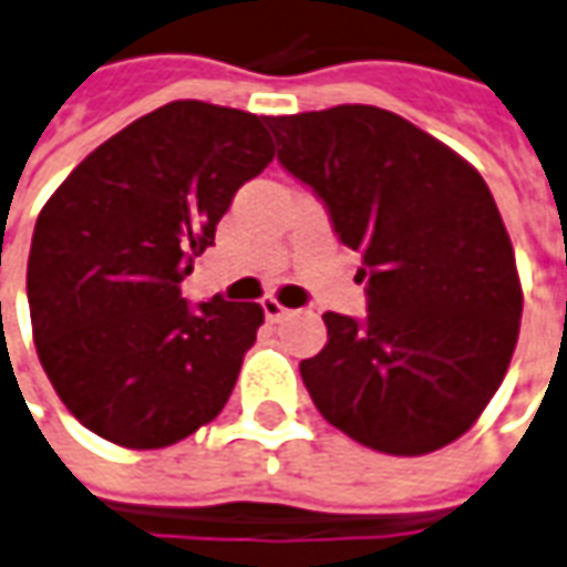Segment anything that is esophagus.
<instances>
[{
    "label": "esophagus",
    "mask_w": 567,
    "mask_h": 567,
    "mask_svg": "<svg viewBox=\"0 0 567 567\" xmlns=\"http://www.w3.org/2000/svg\"><path fill=\"white\" fill-rule=\"evenodd\" d=\"M261 311H265V318H268V321H271V323L280 321V318H287V315H290V308L280 306L275 296H265V299H261Z\"/></svg>",
    "instance_id": "obj_1"
}]
</instances>
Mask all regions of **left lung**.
I'll list each match as a JSON object with an SVG mask.
<instances>
[{
  "mask_svg": "<svg viewBox=\"0 0 567 567\" xmlns=\"http://www.w3.org/2000/svg\"><path fill=\"white\" fill-rule=\"evenodd\" d=\"M277 159L327 203L361 252L367 321L327 311V346L299 364L339 432L392 456H423L470 432L509 370L522 280L478 169L370 104L268 116Z\"/></svg>",
  "mask_w": 567,
  "mask_h": 567,
  "instance_id": "left-lung-1",
  "label": "left lung"
}]
</instances>
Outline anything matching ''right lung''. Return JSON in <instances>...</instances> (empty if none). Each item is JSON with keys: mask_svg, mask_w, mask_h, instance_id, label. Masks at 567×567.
<instances>
[{"mask_svg": "<svg viewBox=\"0 0 567 567\" xmlns=\"http://www.w3.org/2000/svg\"><path fill=\"white\" fill-rule=\"evenodd\" d=\"M271 159L268 116L172 101L95 147L42 206L27 261L33 342L89 432L157 451L228 404L265 311L221 296L190 308L182 280Z\"/></svg>", "mask_w": 567, "mask_h": 567, "instance_id": "right-lung-1", "label": "right lung"}]
</instances>
